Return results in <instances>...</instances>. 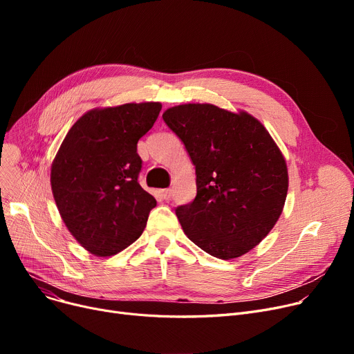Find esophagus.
I'll use <instances>...</instances> for the list:
<instances>
[{
  "label": "esophagus",
  "instance_id": "34e87169",
  "mask_svg": "<svg viewBox=\"0 0 354 354\" xmlns=\"http://www.w3.org/2000/svg\"><path fill=\"white\" fill-rule=\"evenodd\" d=\"M171 196H172V191L171 189H163L162 191V198L163 199L167 201V199H171Z\"/></svg>",
  "mask_w": 354,
  "mask_h": 354
}]
</instances>
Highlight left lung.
<instances>
[{"instance_id": "obj_1", "label": "left lung", "mask_w": 354, "mask_h": 354, "mask_svg": "<svg viewBox=\"0 0 354 354\" xmlns=\"http://www.w3.org/2000/svg\"><path fill=\"white\" fill-rule=\"evenodd\" d=\"M162 118L195 165L196 198L176 209L185 235L219 259L250 252L284 209L288 171L280 147L245 110L187 103Z\"/></svg>"}]
</instances>
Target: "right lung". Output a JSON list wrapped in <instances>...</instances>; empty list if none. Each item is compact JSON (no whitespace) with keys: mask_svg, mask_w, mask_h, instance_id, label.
I'll use <instances>...</instances> for the list:
<instances>
[{"mask_svg":"<svg viewBox=\"0 0 354 354\" xmlns=\"http://www.w3.org/2000/svg\"><path fill=\"white\" fill-rule=\"evenodd\" d=\"M159 102L95 107L67 132L50 183L64 225L90 254L111 257L142 235L156 199L138 182L139 139L152 129Z\"/></svg>","mask_w":354,"mask_h":354,"instance_id":"1","label":"right lung"}]
</instances>
